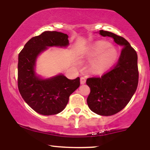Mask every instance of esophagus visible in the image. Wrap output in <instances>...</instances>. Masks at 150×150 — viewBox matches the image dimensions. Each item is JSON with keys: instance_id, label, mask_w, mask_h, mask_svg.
Masks as SVG:
<instances>
[{"instance_id": "obj_1", "label": "esophagus", "mask_w": 150, "mask_h": 150, "mask_svg": "<svg viewBox=\"0 0 150 150\" xmlns=\"http://www.w3.org/2000/svg\"><path fill=\"white\" fill-rule=\"evenodd\" d=\"M86 82V78L85 77H81L80 78V83L81 84H85Z\"/></svg>"}]
</instances>
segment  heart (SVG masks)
Returning a JSON list of instances; mask_svg holds the SVG:
<instances>
[{"instance_id": "obj_1", "label": "heart", "mask_w": 150, "mask_h": 150, "mask_svg": "<svg viewBox=\"0 0 150 150\" xmlns=\"http://www.w3.org/2000/svg\"><path fill=\"white\" fill-rule=\"evenodd\" d=\"M89 57L96 58L92 64L94 71L100 73L107 70L112 65L117 58V51L111 44L104 42H99L94 44L89 49Z\"/></svg>"}]
</instances>
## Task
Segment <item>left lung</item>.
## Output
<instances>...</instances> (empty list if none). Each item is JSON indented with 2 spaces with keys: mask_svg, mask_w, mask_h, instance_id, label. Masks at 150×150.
<instances>
[{
  "mask_svg": "<svg viewBox=\"0 0 150 150\" xmlns=\"http://www.w3.org/2000/svg\"><path fill=\"white\" fill-rule=\"evenodd\" d=\"M103 37H110L123 46L117 63L101 77L87 79L90 88L87 102L91 111L101 116H112L125 107L138 85L137 54L126 39L112 32L100 30Z\"/></svg>",
  "mask_w": 150,
  "mask_h": 150,
  "instance_id": "obj_1",
  "label": "left lung"
}]
</instances>
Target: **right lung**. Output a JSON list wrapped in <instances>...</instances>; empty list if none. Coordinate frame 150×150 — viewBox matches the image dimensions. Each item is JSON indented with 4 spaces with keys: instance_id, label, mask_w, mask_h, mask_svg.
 <instances>
[{
    "instance_id": "right-lung-1",
    "label": "right lung",
    "mask_w": 150,
    "mask_h": 150,
    "mask_svg": "<svg viewBox=\"0 0 150 150\" xmlns=\"http://www.w3.org/2000/svg\"><path fill=\"white\" fill-rule=\"evenodd\" d=\"M68 36L62 32H46L32 37L19 53L18 86L24 100L36 112L55 115L65 108L70 94L80 86V77L69 80L63 75L42 80L34 72L37 56L47 46L68 45Z\"/></svg>"
}]
</instances>
